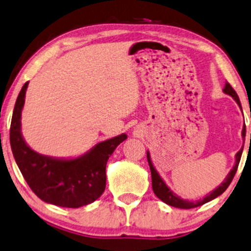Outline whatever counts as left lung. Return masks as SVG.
I'll list each match as a JSON object with an SVG mask.
<instances>
[{
  "mask_svg": "<svg viewBox=\"0 0 251 251\" xmlns=\"http://www.w3.org/2000/svg\"><path fill=\"white\" fill-rule=\"evenodd\" d=\"M224 93H226V94H228V95H230V97L233 98L235 101H236V103L239 104L240 109L242 110L240 99H239V97H237L236 92L234 91L233 87H231V86L228 82H226L225 88H224ZM242 138H243V140L246 138V126H243V129H242ZM242 151H243V148L239 151V152L235 154V165L233 166V169L230 170V172L228 173L225 180L221 182L220 186H218L214 191H212L211 193L207 194L205 198H202V199H200L198 201L185 200V199H181L180 197H178L177 194H176L175 192H173L171 188H170L168 185L165 184V181H164L162 177H160V176L158 175L157 170L154 169L152 162H151L150 152H149V151H147V158H148V163H149V166H150L151 179H152V190L154 192V194H156L157 198H159V199L162 200L163 202H165L166 205H170L172 207H177V208L190 209V208H196V207H199L201 205H203V203L208 202V201H211L213 199H215V198H218L219 196H221V194L224 193L226 190H227V187L229 186L231 180H233L235 173H236V170H237V166H239L241 156H242Z\"/></svg>",
  "mask_w": 251,
  "mask_h": 251,
  "instance_id": "left-lung-1",
  "label": "left lung"
}]
</instances>
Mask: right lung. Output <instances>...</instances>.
Returning <instances> with one entry per match:
<instances>
[{"label":"right lung","mask_w":251,"mask_h":251,"mask_svg":"<svg viewBox=\"0 0 251 251\" xmlns=\"http://www.w3.org/2000/svg\"><path fill=\"white\" fill-rule=\"evenodd\" d=\"M29 81L24 83L12 113L10 145L18 169L39 199L51 205L79 208L94 202L106 188V165L126 134L100 142L75 158H55L36 152L25 143L21 117Z\"/></svg>","instance_id":"right-lung-1"}]
</instances>
